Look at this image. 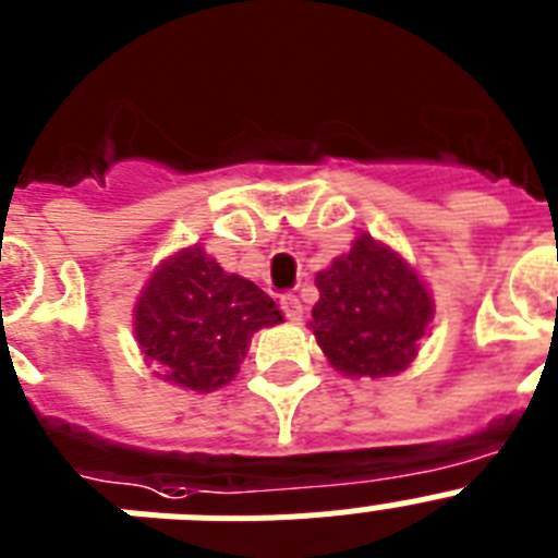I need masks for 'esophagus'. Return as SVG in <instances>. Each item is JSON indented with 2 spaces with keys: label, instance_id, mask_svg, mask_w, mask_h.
<instances>
[{
  "label": "esophagus",
  "instance_id": "1",
  "mask_svg": "<svg viewBox=\"0 0 558 558\" xmlns=\"http://www.w3.org/2000/svg\"><path fill=\"white\" fill-rule=\"evenodd\" d=\"M280 308H283L286 319H292V323H300V319H303V303H300L294 294H286V298H280Z\"/></svg>",
  "mask_w": 558,
  "mask_h": 558
}]
</instances>
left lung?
Listing matches in <instances>:
<instances>
[{"label": "left lung", "instance_id": "8db88e82", "mask_svg": "<svg viewBox=\"0 0 558 558\" xmlns=\"http://www.w3.org/2000/svg\"><path fill=\"white\" fill-rule=\"evenodd\" d=\"M314 283L319 300L308 328L333 371L381 379L413 365L418 342L433 328L435 303L399 252L360 232Z\"/></svg>", "mask_w": 558, "mask_h": 558}]
</instances>
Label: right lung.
<instances>
[{"mask_svg":"<svg viewBox=\"0 0 558 558\" xmlns=\"http://www.w3.org/2000/svg\"><path fill=\"white\" fill-rule=\"evenodd\" d=\"M283 323L275 300L252 280L225 272L202 244L173 252L143 286L134 339L162 381L213 393L230 385L252 333Z\"/></svg>","mask_w":558,"mask_h":558,"instance_id":"add662e5","label":"right lung"}]
</instances>
